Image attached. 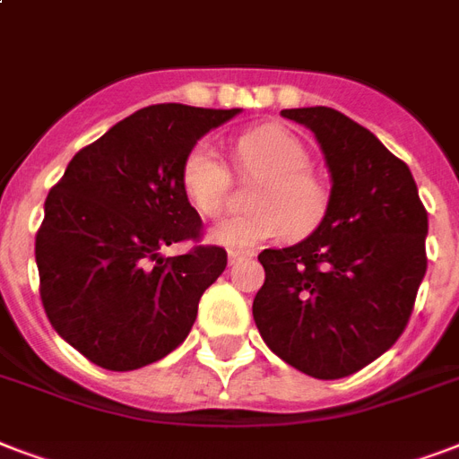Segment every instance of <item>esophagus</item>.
<instances>
[{
    "instance_id": "1",
    "label": "esophagus",
    "mask_w": 459,
    "mask_h": 459,
    "mask_svg": "<svg viewBox=\"0 0 459 459\" xmlns=\"http://www.w3.org/2000/svg\"><path fill=\"white\" fill-rule=\"evenodd\" d=\"M252 255H255V252L250 250H229V264H238L240 259L252 257Z\"/></svg>"
}]
</instances>
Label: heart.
<instances>
[{
  "instance_id": "1",
  "label": "heart",
  "mask_w": 459,
  "mask_h": 459,
  "mask_svg": "<svg viewBox=\"0 0 459 459\" xmlns=\"http://www.w3.org/2000/svg\"><path fill=\"white\" fill-rule=\"evenodd\" d=\"M236 161L243 173L262 183L252 193L247 214L223 219L209 229V240L230 250L290 236H305L321 221L326 190L314 178L312 157L290 131L262 126L236 140ZM180 186L187 202L202 216H216L226 204L230 187L229 169L209 143H197L180 166Z\"/></svg>"
}]
</instances>
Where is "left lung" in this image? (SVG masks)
Masks as SVG:
<instances>
[{"instance_id": "1", "label": "left lung", "mask_w": 459, "mask_h": 459, "mask_svg": "<svg viewBox=\"0 0 459 459\" xmlns=\"http://www.w3.org/2000/svg\"><path fill=\"white\" fill-rule=\"evenodd\" d=\"M319 143L331 195L302 243L264 250L252 316L272 352L314 378H342L405 331L427 273L429 216L405 161L328 107L283 109Z\"/></svg>"}]
</instances>
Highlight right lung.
Instances as JSON below:
<instances>
[{"label":"right lung","mask_w":459,"mask_h":459,"mask_svg":"<svg viewBox=\"0 0 459 459\" xmlns=\"http://www.w3.org/2000/svg\"><path fill=\"white\" fill-rule=\"evenodd\" d=\"M240 109L152 104L82 147L45 200L35 238L39 298L54 331L97 367L131 371L186 341L226 250L200 240L180 166L197 140Z\"/></svg>","instance_id":"right-lung-1"}]
</instances>
